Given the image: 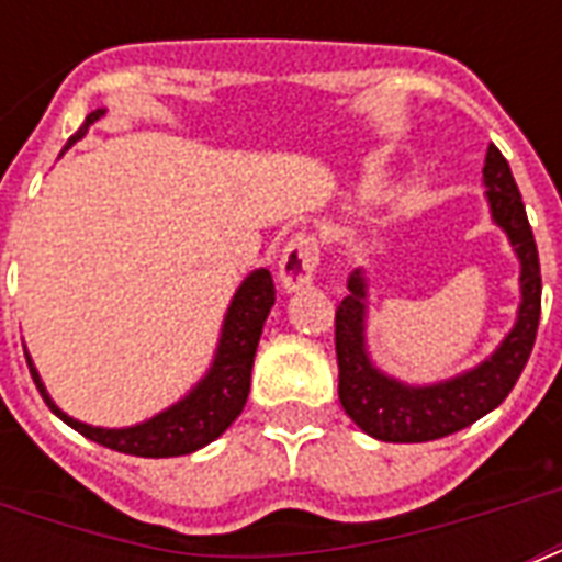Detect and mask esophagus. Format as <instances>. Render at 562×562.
Listing matches in <instances>:
<instances>
[{"mask_svg":"<svg viewBox=\"0 0 562 562\" xmlns=\"http://www.w3.org/2000/svg\"><path fill=\"white\" fill-rule=\"evenodd\" d=\"M317 265H321V247H317L315 236H294L285 245L280 256V282L282 289L289 291H300L308 289L312 280H315Z\"/></svg>","mask_w":562,"mask_h":562,"instance_id":"34e87169","label":"esophagus"}]
</instances>
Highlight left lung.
Returning <instances> with one entry per match:
<instances>
[{
	"label": "left lung",
	"mask_w": 562,
	"mask_h": 562,
	"mask_svg": "<svg viewBox=\"0 0 562 562\" xmlns=\"http://www.w3.org/2000/svg\"><path fill=\"white\" fill-rule=\"evenodd\" d=\"M484 187H487L490 215L510 238L519 259V289L522 303L516 312L514 329L505 335L496 352L479 368L435 384H405L382 373L370 361L364 317H368V280L352 271L335 312V352H338V400L350 419L364 435L384 443H426L437 437L454 435L490 414L514 391L531 359L537 326H540L542 277L537 241L525 215L522 194L516 189L510 166L496 145L484 157Z\"/></svg>",
	"instance_id": "obj_1"
}]
</instances>
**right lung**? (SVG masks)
I'll return each instance as SVG.
<instances>
[{
  "label": "right lung",
  "mask_w": 562,
  "mask_h": 562,
  "mask_svg": "<svg viewBox=\"0 0 562 562\" xmlns=\"http://www.w3.org/2000/svg\"><path fill=\"white\" fill-rule=\"evenodd\" d=\"M101 116H104V110H92L90 116L83 119V125L78 127V134L69 139V145L75 139H81L87 134V127L92 122H99ZM273 300H277V291H273L271 271L259 268V271L250 273L229 300L224 326H221L218 350H215V359H212L206 375L171 408L127 428L87 426L81 419L64 414L48 396L46 384L40 379L29 352H25V361H29L31 379L37 384L40 396L46 400L52 414L64 419L66 426H72L78 435L90 437L95 443L116 449V452L136 454V458H178V454L198 452L206 443H212L241 414L247 393H250V370H254L256 347H259V338H262L265 317L271 312Z\"/></svg>",
  "instance_id": "add662e5"
}]
</instances>
